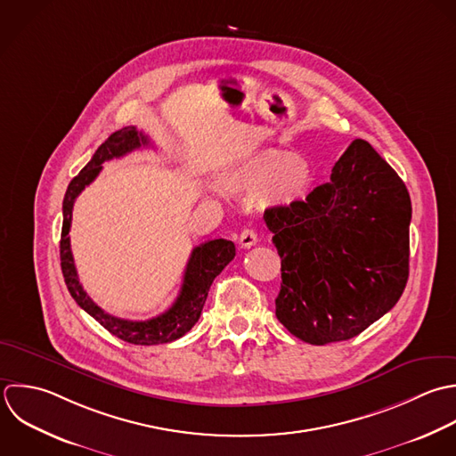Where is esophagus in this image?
<instances>
[{"label": "esophagus", "instance_id": "34e87169", "mask_svg": "<svg viewBox=\"0 0 456 456\" xmlns=\"http://www.w3.org/2000/svg\"><path fill=\"white\" fill-rule=\"evenodd\" d=\"M240 245L241 248H252L254 245H257V234L252 229H245L240 234Z\"/></svg>", "mask_w": 456, "mask_h": 456}]
</instances>
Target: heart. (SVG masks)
<instances>
[{
	"label": "heart",
	"mask_w": 456,
	"mask_h": 456,
	"mask_svg": "<svg viewBox=\"0 0 456 456\" xmlns=\"http://www.w3.org/2000/svg\"><path fill=\"white\" fill-rule=\"evenodd\" d=\"M313 170L305 159L279 149L245 156L224 174V184L234 193H261L272 200L291 204L307 195Z\"/></svg>",
	"instance_id": "1"
}]
</instances>
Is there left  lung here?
Returning <instances> with one entry per match:
<instances>
[{
    "instance_id": "1",
    "label": "left lung",
    "mask_w": 456,
    "mask_h": 456,
    "mask_svg": "<svg viewBox=\"0 0 456 456\" xmlns=\"http://www.w3.org/2000/svg\"><path fill=\"white\" fill-rule=\"evenodd\" d=\"M411 218L405 183L366 140H354L329 183L265 211L281 256L279 322L322 346L380 320L407 286Z\"/></svg>"
}]
</instances>
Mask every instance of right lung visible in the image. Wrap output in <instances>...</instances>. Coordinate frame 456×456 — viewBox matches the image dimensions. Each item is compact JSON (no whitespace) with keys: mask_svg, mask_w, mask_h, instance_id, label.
<instances>
[{"mask_svg":"<svg viewBox=\"0 0 456 456\" xmlns=\"http://www.w3.org/2000/svg\"><path fill=\"white\" fill-rule=\"evenodd\" d=\"M149 145V138L138 131L134 126L122 127L108 136L104 143L99 145L92 159L85 165V168L69 183L65 197H63V224H61V238H60V261L61 273L67 284L70 297L76 304L86 311L95 322H99L110 334L115 338L131 343V345H163L172 343L183 338L200 318L202 307L208 298V291L216 275L234 259L236 247L229 240H211L191 250L188 259L183 286L179 297L172 304L168 311L163 314L151 318L147 322H129L122 318H115L104 313L99 305L92 302L83 286L79 284L77 272L74 266L72 252H70V220H72V206L76 197L88 186L101 172L102 163L113 158H120L134 149Z\"/></svg>","mask_w":456,"mask_h":456,"instance_id":"obj_1","label":"right lung"}]
</instances>
